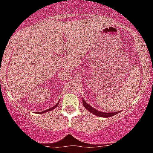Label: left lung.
<instances>
[{
	"label": "left lung",
	"instance_id": "obj_1",
	"mask_svg": "<svg viewBox=\"0 0 153 153\" xmlns=\"http://www.w3.org/2000/svg\"><path fill=\"white\" fill-rule=\"evenodd\" d=\"M82 104H83V106L85 108L86 110H88L90 113L94 114V115H95L97 117H109L113 116V115H116V114L120 112V111H118V112H115V113H104V112L99 111V110L95 109L94 108H93V107L90 105H88L87 102L84 100L83 98H82Z\"/></svg>",
	"mask_w": 153,
	"mask_h": 153
}]
</instances>
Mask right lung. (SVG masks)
<instances>
[{"mask_svg": "<svg viewBox=\"0 0 153 153\" xmlns=\"http://www.w3.org/2000/svg\"><path fill=\"white\" fill-rule=\"evenodd\" d=\"M59 102H60V101H58V103H57L56 105H54L53 107V108H49L48 110H44V111H42V112H40V113H40V114H41V113H45V112H48V111H51V110H53V109H55V108H56L57 106H58V105L59 104Z\"/></svg>", "mask_w": 153, "mask_h": 153, "instance_id": "right-lung-1", "label": "right lung"}]
</instances>
